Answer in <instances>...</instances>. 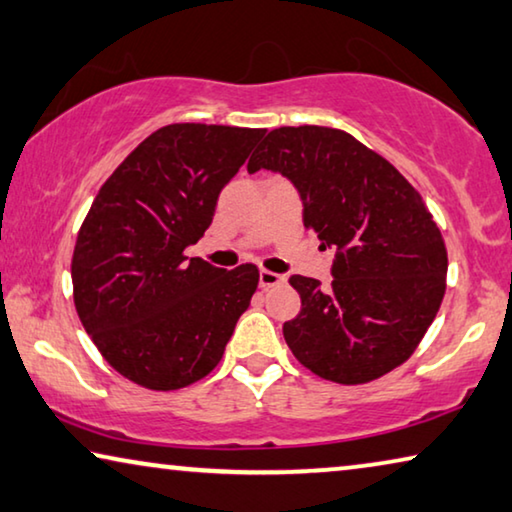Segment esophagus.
<instances>
[{
    "label": "esophagus",
    "instance_id": "34e87169",
    "mask_svg": "<svg viewBox=\"0 0 512 512\" xmlns=\"http://www.w3.org/2000/svg\"><path fill=\"white\" fill-rule=\"evenodd\" d=\"M283 281H286V279H283V274L270 272V270H261V272H258V283H261L263 290L274 288V286H281Z\"/></svg>",
    "mask_w": 512,
    "mask_h": 512
}]
</instances>
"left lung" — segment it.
<instances>
[{"instance_id": "left-lung-1", "label": "left lung", "mask_w": 512, "mask_h": 512, "mask_svg": "<svg viewBox=\"0 0 512 512\" xmlns=\"http://www.w3.org/2000/svg\"><path fill=\"white\" fill-rule=\"evenodd\" d=\"M281 174L302 201L304 226L336 249L332 283L293 274L297 318L283 338L325 380L364 384L410 359L446 288V247L419 192L396 167L343 130L267 132L247 171Z\"/></svg>"}]
</instances>
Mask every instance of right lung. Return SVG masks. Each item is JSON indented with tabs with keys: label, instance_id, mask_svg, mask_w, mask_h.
<instances>
[{
	"label": "right lung",
	"instance_id": "1",
	"mask_svg": "<svg viewBox=\"0 0 512 512\" xmlns=\"http://www.w3.org/2000/svg\"><path fill=\"white\" fill-rule=\"evenodd\" d=\"M265 130L174 123L107 178L73 254L75 309L109 364L146 389L206 377L258 286L256 265L226 272L183 251L212 222L219 192Z\"/></svg>",
	"mask_w": 512,
	"mask_h": 512
}]
</instances>
